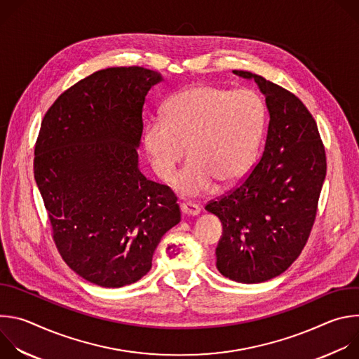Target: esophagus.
<instances>
[{
  "label": "esophagus",
  "mask_w": 359,
  "mask_h": 359,
  "mask_svg": "<svg viewBox=\"0 0 359 359\" xmlns=\"http://www.w3.org/2000/svg\"><path fill=\"white\" fill-rule=\"evenodd\" d=\"M182 213L186 216H198L200 215V208L194 203H182Z\"/></svg>",
  "instance_id": "34e87169"
}]
</instances>
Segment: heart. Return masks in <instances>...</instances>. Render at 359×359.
Returning <instances> with one entry per match:
<instances>
[{"label": "heart", "instance_id": "1", "mask_svg": "<svg viewBox=\"0 0 359 359\" xmlns=\"http://www.w3.org/2000/svg\"><path fill=\"white\" fill-rule=\"evenodd\" d=\"M165 114L147 121L142 140L153 173L163 182L172 180L189 144L190 159L175 179L177 193L204 194L216 182L231 186L248 173L266 121L257 95L213 85L189 86L168 100Z\"/></svg>", "mask_w": 359, "mask_h": 359}]
</instances>
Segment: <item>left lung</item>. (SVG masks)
I'll return each instance as SVG.
<instances>
[{"label": "left lung", "instance_id": "obj_1", "mask_svg": "<svg viewBox=\"0 0 359 359\" xmlns=\"http://www.w3.org/2000/svg\"><path fill=\"white\" fill-rule=\"evenodd\" d=\"M266 96L270 115L263 156L248 177L206 210L223 224L217 270L255 284L284 273L310 237L327 173L323 140L313 115L287 89L247 71Z\"/></svg>", "mask_w": 359, "mask_h": 359}]
</instances>
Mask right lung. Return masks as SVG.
<instances>
[{
	"instance_id": "1",
	"label": "right lung",
	"mask_w": 359,
	"mask_h": 359,
	"mask_svg": "<svg viewBox=\"0 0 359 359\" xmlns=\"http://www.w3.org/2000/svg\"><path fill=\"white\" fill-rule=\"evenodd\" d=\"M162 81L142 67L97 71L67 89L41 123L34 176L54 241L78 276L100 287L146 276L180 222L172 189L137 166L144 97Z\"/></svg>"
}]
</instances>
